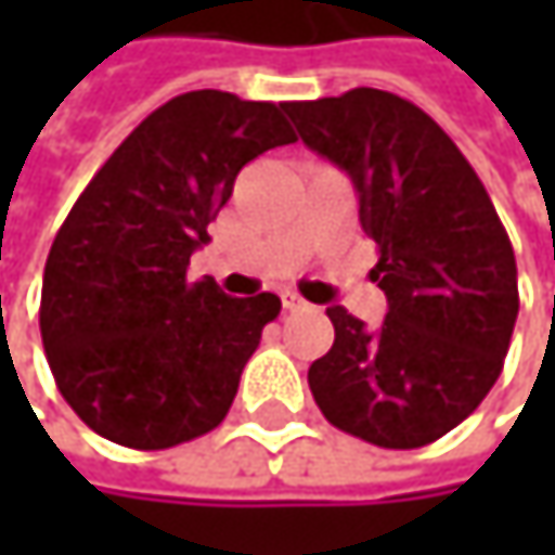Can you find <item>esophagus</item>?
Segmentation results:
<instances>
[{
  "instance_id": "1",
  "label": "esophagus",
  "mask_w": 555,
  "mask_h": 555,
  "mask_svg": "<svg viewBox=\"0 0 555 555\" xmlns=\"http://www.w3.org/2000/svg\"><path fill=\"white\" fill-rule=\"evenodd\" d=\"M282 308H285V311H308V301L298 298L295 292H285V295H282Z\"/></svg>"
}]
</instances>
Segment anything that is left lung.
Returning <instances> with one entry per match:
<instances>
[{
    "mask_svg": "<svg viewBox=\"0 0 555 555\" xmlns=\"http://www.w3.org/2000/svg\"><path fill=\"white\" fill-rule=\"evenodd\" d=\"M282 112L350 176L388 298L376 331L327 308L334 347L308 370L311 395L366 443H434L482 404L511 347L517 263L499 211L450 134L395 92L360 86Z\"/></svg>",
    "mask_w": 555,
    "mask_h": 555,
    "instance_id": "8db88e82",
    "label": "left lung"
}]
</instances>
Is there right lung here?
<instances>
[{"instance_id":"obj_1","label":"right lung","mask_w":555,"mask_h":555,"mask_svg":"<svg viewBox=\"0 0 555 555\" xmlns=\"http://www.w3.org/2000/svg\"><path fill=\"white\" fill-rule=\"evenodd\" d=\"M292 141L282 105L195 89L151 112L69 208L44 267L41 340L99 437L167 450L224 421L282 301L231 298L185 270L237 172Z\"/></svg>"}]
</instances>
